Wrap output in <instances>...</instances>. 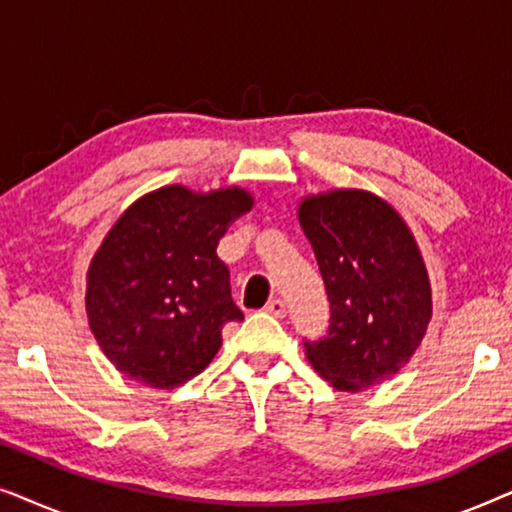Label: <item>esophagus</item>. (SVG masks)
<instances>
[{"label":"esophagus","mask_w":512,"mask_h":512,"mask_svg":"<svg viewBox=\"0 0 512 512\" xmlns=\"http://www.w3.org/2000/svg\"><path fill=\"white\" fill-rule=\"evenodd\" d=\"M263 310L268 312V314H272V317H275V319H284L286 317V303H284V300H279V298L268 300V305H265Z\"/></svg>","instance_id":"34e87169"}]
</instances>
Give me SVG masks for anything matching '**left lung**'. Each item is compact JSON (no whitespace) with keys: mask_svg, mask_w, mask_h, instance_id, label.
I'll use <instances>...</instances> for the list:
<instances>
[{"mask_svg":"<svg viewBox=\"0 0 512 512\" xmlns=\"http://www.w3.org/2000/svg\"><path fill=\"white\" fill-rule=\"evenodd\" d=\"M298 219L331 303L324 338L305 340L307 359L340 391L389 380L415 354L431 319L415 237L394 207L366 191L307 198Z\"/></svg>","mask_w":512,"mask_h":512,"instance_id":"1","label":"left lung"}]
</instances>
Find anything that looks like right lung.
<instances>
[{"label": "right lung", "mask_w": 512, "mask_h": 512, "mask_svg": "<svg viewBox=\"0 0 512 512\" xmlns=\"http://www.w3.org/2000/svg\"><path fill=\"white\" fill-rule=\"evenodd\" d=\"M249 209L242 188L200 195L165 186L109 230L90 263L86 310L97 345L125 377L179 387L209 366L223 326L244 319L216 247Z\"/></svg>", "instance_id": "add662e5"}]
</instances>
